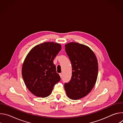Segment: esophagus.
<instances>
[{"label":"esophagus","instance_id":"34e87169","mask_svg":"<svg viewBox=\"0 0 123 123\" xmlns=\"http://www.w3.org/2000/svg\"><path fill=\"white\" fill-rule=\"evenodd\" d=\"M59 75H60V77H61V78H62V74L60 73V74H59Z\"/></svg>","mask_w":123,"mask_h":123}]
</instances>
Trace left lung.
Segmentation results:
<instances>
[{
  "instance_id": "obj_1",
  "label": "left lung",
  "mask_w": 123,
  "mask_h": 123,
  "mask_svg": "<svg viewBox=\"0 0 123 123\" xmlns=\"http://www.w3.org/2000/svg\"><path fill=\"white\" fill-rule=\"evenodd\" d=\"M65 50L72 64V76L65 83V90L68 98L78 100L89 94L95 84L97 59L89 47L76 42L65 45Z\"/></svg>"
}]
</instances>
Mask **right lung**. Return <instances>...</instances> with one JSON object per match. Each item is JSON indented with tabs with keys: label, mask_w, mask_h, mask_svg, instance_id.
Wrapping results in <instances>:
<instances>
[{
	"label": "right lung",
	"mask_w": 123,
	"mask_h": 123,
	"mask_svg": "<svg viewBox=\"0 0 123 123\" xmlns=\"http://www.w3.org/2000/svg\"><path fill=\"white\" fill-rule=\"evenodd\" d=\"M61 49L59 44L45 42L35 46L27 55L22 75L27 87L34 95L48 96L54 86L60 81L54 60Z\"/></svg>",
	"instance_id": "1"
}]
</instances>
